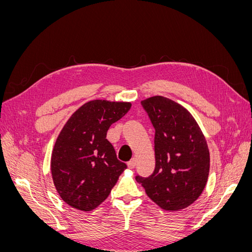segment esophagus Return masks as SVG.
Returning <instances> with one entry per match:
<instances>
[{
    "instance_id": "esophagus-1",
    "label": "esophagus",
    "mask_w": 252,
    "mask_h": 252,
    "mask_svg": "<svg viewBox=\"0 0 252 252\" xmlns=\"http://www.w3.org/2000/svg\"><path fill=\"white\" fill-rule=\"evenodd\" d=\"M127 165H128V168L133 169L134 167H135V165H136V159H135V158H131L130 161H129V162L127 163Z\"/></svg>"
}]
</instances>
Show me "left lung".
Listing matches in <instances>:
<instances>
[{"label": "left lung", "mask_w": 252, "mask_h": 252, "mask_svg": "<svg viewBox=\"0 0 252 252\" xmlns=\"http://www.w3.org/2000/svg\"><path fill=\"white\" fill-rule=\"evenodd\" d=\"M154 126L156 168L135 175L150 199L165 210H180L202 193L209 174V150L199 125L183 106L164 96L141 102Z\"/></svg>", "instance_id": "1"}]
</instances>
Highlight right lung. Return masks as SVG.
Masks as SVG:
<instances>
[{
	"label": "right lung",
	"instance_id": "add662e5",
	"mask_svg": "<svg viewBox=\"0 0 252 252\" xmlns=\"http://www.w3.org/2000/svg\"><path fill=\"white\" fill-rule=\"evenodd\" d=\"M130 103L90 101L75 111L59 134L51 173L60 196L71 207L90 211L106 200L127 165L106 139Z\"/></svg>",
	"mask_w": 252,
	"mask_h": 252
}]
</instances>
